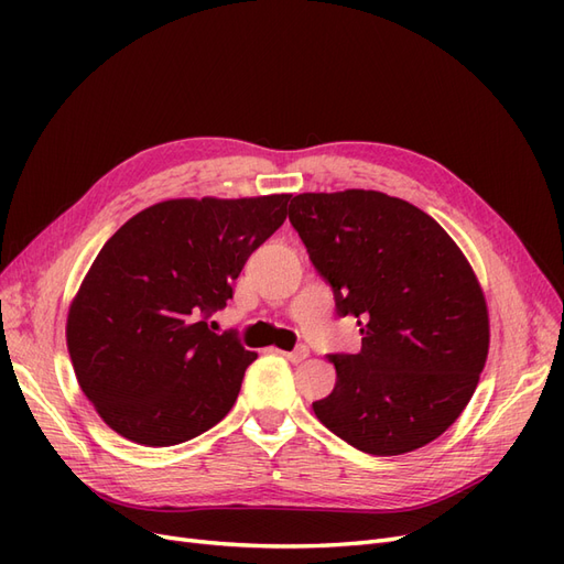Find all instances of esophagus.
<instances>
[{"label": "esophagus", "mask_w": 564, "mask_h": 564, "mask_svg": "<svg viewBox=\"0 0 564 564\" xmlns=\"http://www.w3.org/2000/svg\"><path fill=\"white\" fill-rule=\"evenodd\" d=\"M280 355H282V357H286L289 362H303L305 357L311 355V350L305 348V346H299V348H296V350H292V352H280Z\"/></svg>", "instance_id": "34e87169"}]
</instances>
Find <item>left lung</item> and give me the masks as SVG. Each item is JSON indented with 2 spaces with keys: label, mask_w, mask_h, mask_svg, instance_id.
I'll return each mask as SVG.
<instances>
[{
  "label": "left lung",
  "mask_w": 564,
  "mask_h": 564,
  "mask_svg": "<svg viewBox=\"0 0 564 564\" xmlns=\"http://www.w3.org/2000/svg\"><path fill=\"white\" fill-rule=\"evenodd\" d=\"M289 220L360 352H334L315 416L355 449L395 456L445 433L473 398L489 319L466 256L437 220L377 191L303 193Z\"/></svg>",
  "instance_id": "left-lung-1"
}]
</instances>
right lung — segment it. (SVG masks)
I'll list each match as a JSON object with an SVG mask.
<instances>
[{
  "instance_id": "add662e5",
  "label": "right lung",
  "mask_w": 564,
  "mask_h": 564,
  "mask_svg": "<svg viewBox=\"0 0 564 564\" xmlns=\"http://www.w3.org/2000/svg\"><path fill=\"white\" fill-rule=\"evenodd\" d=\"M289 197L160 202L98 251L67 315V350L115 433L172 447L230 412L256 352L232 332L214 334L209 317L284 224Z\"/></svg>"
}]
</instances>
